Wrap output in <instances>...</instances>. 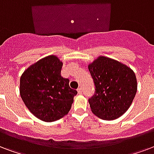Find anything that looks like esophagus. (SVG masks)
Returning <instances> with one entry per match:
<instances>
[{"mask_svg": "<svg viewBox=\"0 0 154 154\" xmlns=\"http://www.w3.org/2000/svg\"><path fill=\"white\" fill-rule=\"evenodd\" d=\"M77 92H78V94H82V92H83V91H82V87L78 88V89H77Z\"/></svg>", "mask_w": 154, "mask_h": 154, "instance_id": "obj_1", "label": "esophagus"}]
</instances>
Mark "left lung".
<instances>
[{"instance_id":"8db88e82","label":"left lung","mask_w":154,"mask_h":154,"mask_svg":"<svg viewBox=\"0 0 154 154\" xmlns=\"http://www.w3.org/2000/svg\"><path fill=\"white\" fill-rule=\"evenodd\" d=\"M88 69L95 85L94 94L89 98L91 111L102 119H118L128 111L137 94L134 72L105 56H99Z\"/></svg>"}]
</instances>
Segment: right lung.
I'll return each mask as SVG.
<instances>
[{
  "mask_svg": "<svg viewBox=\"0 0 154 154\" xmlns=\"http://www.w3.org/2000/svg\"><path fill=\"white\" fill-rule=\"evenodd\" d=\"M63 63L48 56L32 64L20 78V94L31 113L45 122L58 120L69 113L76 90L61 76Z\"/></svg>",
  "mask_w": 154,
  "mask_h": 154,
  "instance_id": "add662e5",
  "label": "right lung"
}]
</instances>
